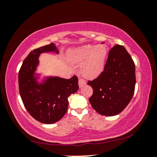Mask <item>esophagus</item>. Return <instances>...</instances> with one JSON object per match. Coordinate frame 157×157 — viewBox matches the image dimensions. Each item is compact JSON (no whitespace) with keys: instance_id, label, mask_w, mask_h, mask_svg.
Returning <instances> with one entry per match:
<instances>
[{"instance_id":"1","label":"esophagus","mask_w":157,"mask_h":157,"mask_svg":"<svg viewBox=\"0 0 157 157\" xmlns=\"http://www.w3.org/2000/svg\"><path fill=\"white\" fill-rule=\"evenodd\" d=\"M78 84H79V87H82V86H84V85L86 84V81H85V80H84V79L79 78V82H78Z\"/></svg>"}]
</instances>
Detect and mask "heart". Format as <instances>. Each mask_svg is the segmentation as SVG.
I'll use <instances>...</instances> for the list:
<instances>
[{
    "label": "heart",
    "instance_id": "heart-1",
    "mask_svg": "<svg viewBox=\"0 0 157 157\" xmlns=\"http://www.w3.org/2000/svg\"><path fill=\"white\" fill-rule=\"evenodd\" d=\"M107 57V49L104 45H86L69 50L67 52L69 62L78 63L84 62L80 71L82 75L88 79L97 78L103 72Z\"/></svg>",
    "mask_w": 157,
    "mask_h": 157
}]
</instances>
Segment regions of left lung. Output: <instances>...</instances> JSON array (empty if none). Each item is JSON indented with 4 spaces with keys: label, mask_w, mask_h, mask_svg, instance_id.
Here are the masks:
<instances>
[{
    "label": "left lung",
    "mask_w": 157,
    "mask_h": 157,
    "mask_svg": "<svg viewBox=\"0 0 157 157\" xmlns=\"http://www.w3.org/2000/svg\"><path fill=\"white\" fill-rule=\"evenodd\" d=\"M87 84L94 90L89 100L98 113L112 116L123 111L132 100L136 84L135 64L125 48L114 46L103 72Z\"/></svg>",
    "instance_id": "left-lung-1"
}]
</instances>
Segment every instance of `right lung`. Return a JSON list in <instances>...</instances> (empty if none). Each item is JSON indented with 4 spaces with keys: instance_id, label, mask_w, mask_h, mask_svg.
Listing matches in <instances>:
<instances>
[{
    "instance_id": "add662e5",
    "label": "right lung",
    "mask_w": 157,
    "mask_h": 157,
    "mask_svg": "<svg viewBox=\"0 0 157 157\" xmlns=\"http://www.w3.org/2000/svg\"><path fill=\"white\" fill-rule=\"evenodd\" d=\"M59 51L55 45H49L34 49L22 63L18 72V87L21 99L26 110L37 121L52 124L63 118L68 109V98L79 89L78 79L74 75L71 79L48 77L41 83L35 71L39 64V57L43 52Z\"/></svg>"
}]
</instances>
